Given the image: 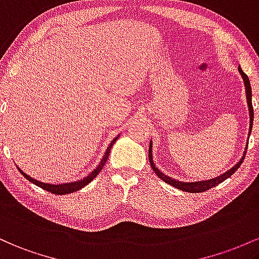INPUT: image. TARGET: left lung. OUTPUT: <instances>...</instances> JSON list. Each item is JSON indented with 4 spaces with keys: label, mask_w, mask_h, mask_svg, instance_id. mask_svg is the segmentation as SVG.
Wrapping results in <instances>:
<instances>
[{
    "label": "left lung",
    "mask_w": 259,
    "mask_h": 259,
    "mask_svg": "<svg viewBox=\"0 0 259 259\" xmlns=\"http://www.w3.org/2000/svg\"><path fill=\"white\" fill-rule=\"evenodd\" d=\"M239 72L241 73V77H242L243 83H245V88H246L247 105H248V112H249V133H248V135H251L252 124H253V106H252V89H251V84H249L248 77H247L246 73H243V71H242V69H241V67H239ZM152 147H153L152 141H150L149 154H148V158H149L150 166H152L154 172L156 174V176H158L160 180H162V181H164V182H166V184L174 186V187H175V188H179V190L185 191V192H191V193L204 192V191H207V190H209V188H211V187H215V186H218L219 184H222L223 181H225L226 179H229V177H230L232 174H234L235 171H236L237 168L240 167V165L242 164L243 159H245V155H246V150H247V148H246L245 153H243V156L240 159V161L237 162V164L235 165V166H232L230 170H228V171H226V172H224L223 175H220V176H218V177H214V179H210V180H204V181L181 182V181H179V180L171 179V177H168L167 175H164V174H162L161 171L155 166V164H154V160H153Z\"/></svg>",
    "instance_id": "obj_1"
}]
</instances>
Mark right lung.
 <instances>
[{
  "label": "right lung",
  "mask_w": 259,
  "mask_h": 259,
  "mask_svg": "<svg viewBox=\"0 0 259 259\" xmlns=\"http://www.w3.org/2000/svg\"><path fill=\"white\" fill-rule=\"evenodd\" d=\"M117 138H118V137H116V138L112 139L111 143L109 144V147H107V149H106V152H105V155L103 156V159H101L100 164L98 165L97 168H94V170H93L92 172L89 174L88 176H85V177H84V179H80L79 181L67 182V184H62V185L44 184V182L37 181V180L33 179V177H30L29 175H27V174H25V172H23V171L20 170L19 167H18V170H19V172L22 174V175L24 176L25 179L28 180V181H30L31 184H35L36 186H39L40 188H44V190L49 191V192H51V193H54V194H68V193H73V192H75V191H79L80 188L85 187V186L88 185V184H91L93 180H94L95 177L98 176V174L100 172L101 170H103L104 165L106 164L107 159H109V155H110V152H111L112 145H114V143H115L116 141H117Z\"/></svg>",
  "instance_id": "1"
}]
</instances>
